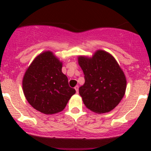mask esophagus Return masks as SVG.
Returning <instances> with one entry per match:
<instances>
[{
    "mask_svg": "<svg viewBox=\"0 0 151 151\" xmlns=\"http://www.w3.org/2000/svg\"><path fill=\"white\" fill-rule=\"evenodd\" d=\"M75 89H76V93L78 94V85L75 87Z\"/></svg>",
    "mask_w": 151,
    "mask_h": 151,
    "instance_id": "1",
    "label": "esophagus"
}]
</instances>
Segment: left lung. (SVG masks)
<instances>
[{
	"label": "left lung",
	"mask_w": 151,
	"mask_h": 151,
	"mask_svg": "<svg viewBox=\"0 0 151 151\" xmlns=\"http://www.w3.org/2000/svg\"><path fill=\"white\" fill-rule=\"evenodd\" d=\"M78 62L85 75L79 94L85 106L97 113L113 110L126 89V78L115 58L105 50H98L91 57L79 56Z\"/></svg>",
	"instance_id": "left-lung-1"
}]
</instances>
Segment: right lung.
Wrapping results in <instances>:
<instances>
[{
  "instance_id": "1",
  "label": "right lung",
  "mask_w": 151,
  "mask_h": 151,
  "mask_svg": "<svg viewBox=\"0 0 151 151\" xmlns=\"http://www.w3.org/2000/svg\"><path fill=\"white\" fill-rule=\"evenodd\" d=\"M63 63L50 50L38 55L22 79V90L29 104L44 114H54L66 107L76 90L62 73Z\"/></svg>"
}]
</instances>
